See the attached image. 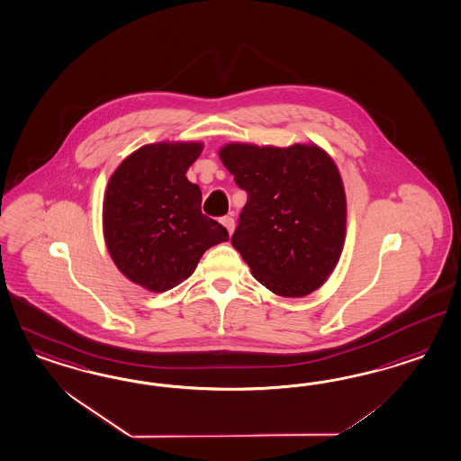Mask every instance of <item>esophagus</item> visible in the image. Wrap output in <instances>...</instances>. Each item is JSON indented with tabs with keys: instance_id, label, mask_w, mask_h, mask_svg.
Listing matches in <instances>:
<instances>
[{
	"instance_id": "1",
	"label": "esophagus",
	"mask_w": 461,
	"mask_h": 461,
	"mask_svg": "<svg viewBox=\"0 0 461 461\" xmlns=\"http://www.w3.org/2000/svg\"><path fill=\"white\" fill-rule=\"evenodd\" d=\"M221 222H222V225L227 229V232H229V234H232V232H234L236 222H234V219H232L230 215H225V217H222V219H221Z\"/></svg>"
}]
</instances>
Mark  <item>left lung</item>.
Listing matches in <instances>:
<instances>
[{"label":"left lung","mask_w":461,"mask_h":461,"mask_svg":"<svg viewBox=\"0 0 461 461\" xmlns=\"http://www.w3.org/2000/svg\"><path fill=\"white\" fill-rule=\"evenodd\" d=\"M219 157L248 192L230 242L252 276L285 298L318 290L345 242L347 200L335 161L313 143H229Z\"/></svg>","instance_id":"left-lung-1"}]
</instances>
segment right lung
<instances>
[{
    "mask_svg": "<svg viewBox=\"0 0 461 461\" xmlns=\"http://www.w3.org/2000/svg\"><path fill=\"white\" fill-rule=\"evenodd\" d=\"M200 141L141 146L109 178L103 203L107 250L119 271L153 293L192 276L203 252L229 240L200 211L202 192L186 180Z\"/></svg>",
    "mask_w": 461,
    "mask_h": 461,
    "instance_id": "right-lung-1",
    "label": "right lung"
}]
</instances>
